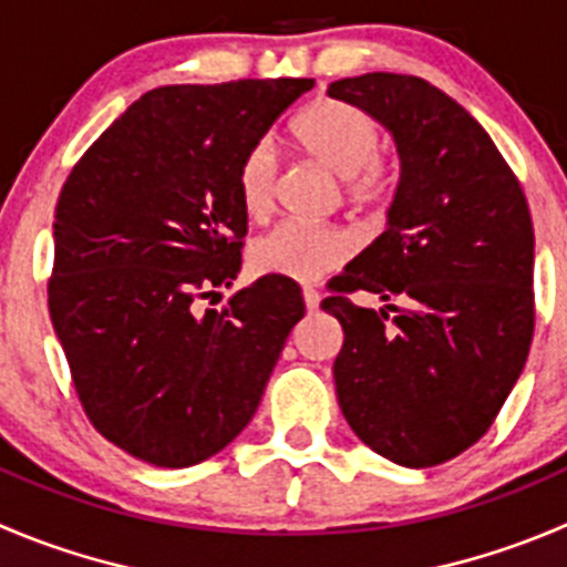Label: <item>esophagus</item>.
Returning <instances> with one entry per match:
<instances>
[{
	"label": "esophagus",
	"mask_w": 567,
	"mask_h": 567,
	"mask_svg": "<svg viewBox=\"0 0 567 567\" xmlns=\"http://www.w3.org/2000/svg\"><path fill=\"white\" fill-rule=\"evenodd\" d=\"M301 296H305V305H307V310H318V305H321V293H318L316 288H310V285H307L305 290H301Z\"/></svg>",
	"instance_id": "1"
}]
</instances>
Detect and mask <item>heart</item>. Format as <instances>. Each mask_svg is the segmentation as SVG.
<instances>
[{
  "label": "heart",
  "instance_id": "heart-1",
  "mask_svg": "<svg viewBox=\"0 0 567 567\" xmlns=\"http://www.w3.org/2000/svg\"><path fill=\"white\" fill-rule=\"evenodd\" d=\"M293 141L307 157L340 177L343 194L357 207H382L390 199V172L379 161L382 130L365 110L338 99H321L293 121ZM279 161L268 141L251 146L238 166V199L249 218L260 221L277 199ZM354 251L346 229L285 221L251 246V268L268 277L312 282L343 266Z\"/></svg>",
  "mask_w": 567,
  "mask_h": 567
}]
</instances>
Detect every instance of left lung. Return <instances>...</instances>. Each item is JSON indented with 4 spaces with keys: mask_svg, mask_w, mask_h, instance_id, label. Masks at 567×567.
I'll return each instance as SVG.
<instances>
[{
    "mask_svg": "<svg viewBox=\"0 0 567 567\" xmlns=\"http://www.w3.org/2000/svg\"><path fill=\"white\" fill-rule=\"evenodd\" d=\"M327 93L377 118L401 161L388 229L321 301L343 327L334 390L365 446L430 468L491 430L524 371L535 332L529 205L480 121L421 76L373 71ZM354 289L401 295L405 307L357 308Z\"/></svg>",
    "mask_w": 567,
    "mask_h": 567,
    "instance_id": "obj_1",
    "label": "left lung"
}]
</instances>
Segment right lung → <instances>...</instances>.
Listing matches in <instances>:
<instances>
[{
	"label": "right lung",
	"instance_id": "1",
	"mask_svg": "<svg viewBox=\"0 0 567 567\" xmlns=\"http://www.w3.org/2000/svg\"><path fill=\"white\" fill-rule=\"evenodd\" d=\"M312 80L163 85L80 157L54 207L49 316L91 423L132 457L188 468L257 412L290 329L293 279L240 271L238 166Z\"/></svg>",
	"mask_w": 567,
	"mask_h": 567
}]
</instances>
